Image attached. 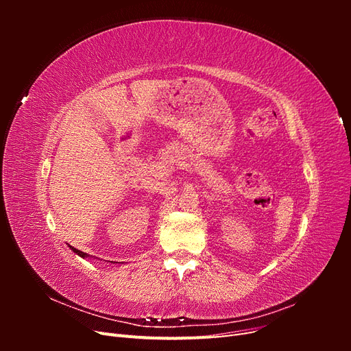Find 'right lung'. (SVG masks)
<instances>
[{
    "label": "right lung",
    "instance_id": "add662e5",
    "mask_svg": "<svg viewBox=\"0 0 351 351\" xmlns=\"http://www.w3.org/2000/svg\"><path fill=\"white\" fill-rule=\"evenodd\" d=\"M71 247V246H70ZM73 249V252H76L77 254H79V256H82V258H86L88 256V254L86 253H83V252H80V250H77V249H74V247H71Z\"/></svg>",
    "mask_w": 351,
    "mask_h": 351
}]
</instances>
